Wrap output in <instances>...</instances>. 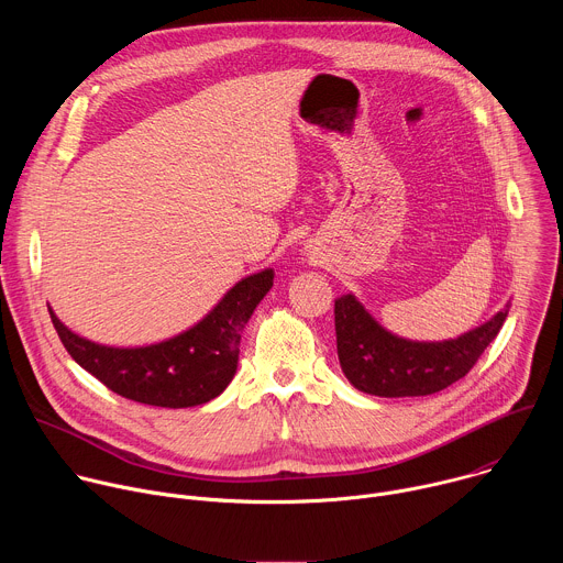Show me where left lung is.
I'll list each match as a JSON object with an SVG mask.
<instances>
[{
	"label": "left lung",
	"mask_w": 563,
	"mask_h": 563,
	"mask_svg": "<svg viewBox=\"0 0 563 563\" xmlns=\"http://www.w3.org/2000/svg\"><path fill=\"white\" fill-rule=\"evenodd\" d=\"M510 305L488 323L459 339L428 343L387 332L372 313L345 294L334 302L336 350L347 380L374 396H428L463 378L484 350L497 339Z\"/></svg>",
	"instance_id": "1"
}]
</instances>
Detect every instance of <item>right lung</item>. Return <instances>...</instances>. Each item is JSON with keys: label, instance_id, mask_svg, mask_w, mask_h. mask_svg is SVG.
Wrapping results in <instances>:
<instances>
[{"label": "right lung", "instance_id": "right-lung-1", "mask_svg": "<svg viewBox=\"0 0 563 563\" xmlns=\"http://www.w3.org/2000/svg\"><path fill=\"white\" fill-rule=\"evenodd\" d=\"M274 285V269L238 280L187 332L144 347H109L73 334L51 311L73 361L111 391L155 408H194L220 396L238 369L240 332Z\"/></svg>", "mask_w": 563, "mask_h": 563}]
</instances>
